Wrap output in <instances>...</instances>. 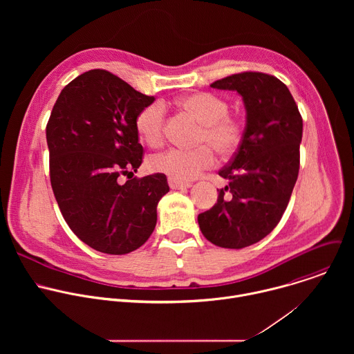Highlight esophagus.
I'll return each instance as SVG.
<instances>
[{
    "label": "esophagus",
    "instance_id": "34e87169",
    "mask_svg": "<svg viewBox=\"0 0 354 354\" xmlns=\"http://www.w3.org/2000/svg\"><path fill=\"white\" fill-rule=\"evenodd\" d=\"M168 185L171 189L174 190H178V189H189L192 186L190 182H180V180H176V179H172L169 178L168 179Z\"/></svg>",
    "mask_w": 354,
    "mask_h": 354
}]
</instances>
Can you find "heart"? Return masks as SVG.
Returning <instances> with one entry per match:
<instances>
[{
	"mask_svg": "<svg viewBox=\"0 0 354 354\" xmlns=\"http://www.w3.org/2000/svg\"><path fill=\"white\" fill-rule=\"evenodd\" d=\"M178 108L201 124L194 149H169L151 160V169L176 180H192L216 162L214 151L221 157H231L239 148L243 126L239 119L228 115V102L218 95L196 92L178 100ZM165 112L161 104L142 108L136 118V130L149 147L164 141Z\"/></svg>",
	"mask_w": 354,
	"mask_h": 354,
	"instance_id": "obj_1",
	"label": "heart"
}]
</instances>
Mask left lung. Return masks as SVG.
Segmentation results:
<instances>
[{
    "label": "left lung",
    "mask_w": 354,
    "mask_h": 354,
    "mask_svg": "<svg viewBox=\"0 0 354 354\" xmlns=\"http://www.w3.org/2000/svg\"><path fill=\"white\" fill-rule=\"evenodd\" d=\"M210 86L242 96L246 123L239 148L218 172L228 185L217 189V203L197 221L212 243L241 249L270 234L286 212L299 169L302 119L288 88L273 75L241 73Z\"/></svg>",
    "instance_id": "8db88e82"
}]
</instances>
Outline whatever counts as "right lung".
<instances>
[{"instance_id": "obj_1", "label": "right lung", "mask_w": 354, "mask_h": 354, "mask_svg": "<svg viewBox=\"0 0 354 354\" xmlns=\"http://www.w3.org/2000/svg\"><path fill=\"white\" fill-rule=\"evenodd\" d=\"M147 96L105 70H91L60 92L46 127L50 182L71 231L109 255L140 248L169 192L164 174L119 182L142 162L136 118Z\"/></svg>"}]
</instances>
